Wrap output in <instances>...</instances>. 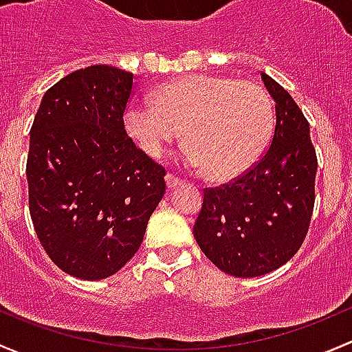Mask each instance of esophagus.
<instances>
[{
	"label": "esophagus",
	"mask_w": 352,
	"mask_h": 352,
	"mask_svg": "<svg viewBox=\"0 0 352 352\" xmlns=\"http://www.w3.org/2000/svg\"><path fill=\"white\" fill-rule=\"evenodd\" d=\"M166 184H168L169 190H173V188H176L177 184H181V179L179 177H176L175 175H171V173H168V175H166Z\"/></svg>",
	"instance_id": "1"
}]
</instances>
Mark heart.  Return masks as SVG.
<instances>
[{
    "mask_svg": "<svg viewBox=\"0 0 352 352\" xmlns=\"http://www.w3.org/2000/svg\"><path fill=\"white\" fill-rule=\"evenodd\" d=\"M123 125L151 157H159L183 130L184 161L210 179L229 181L263 154L273 130V107L254 81L190 74L159 86L152 103L129 104Z\"/></svg>",
    "mask_w": 352,
    "mask_h": 352,
    "instance_id": "1",
    "label": "heart"
}]
</instances>
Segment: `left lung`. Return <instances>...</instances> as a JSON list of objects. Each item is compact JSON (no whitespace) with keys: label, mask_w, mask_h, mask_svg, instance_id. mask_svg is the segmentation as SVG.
I'll return each mask as SVG.
<instances>
[{"label":"left lung","mask_w":352,"mask_h":352,"mask_svg":"<svg viewBox=\"0 0 352 352\" xmlns=\"http://www.w3.org/2000/svg\"><path fill=\"white\" fill-rule=\"evenodd\" d=\"M276 125L263 157L230 183L203 191L193 235L203 254L230 276L254 278L288 263L309 232L317 155L310 125L289 93L261 72Z\"/></svg>","instance_id":"8db88e82"}]
</instances>
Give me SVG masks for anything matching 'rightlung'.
Here are the masks:
<instances>
[{
  "label": "right lung",
  "instance_id": "obj_1",
  "mask_svg": "<svg viewBox=\"0 0 352 352\" xmlns=\"http://www.w3.org/2000/svg\"><path fill=\"white\" fill-rule=\"evenodd\" d=\"M135 78L113 66L71 72L47 89L30 129L28 208L57 267L96 281L139 251L166 191V169L126 135Z\"/></svg>",
  "mask_w": 352,
  "mask_h": 352
}]
</instances>
